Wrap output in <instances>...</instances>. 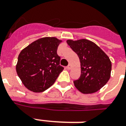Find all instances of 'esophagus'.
Here are the masks:
<instances>
[{
	"label": "esophagus",
	"instance_id": "esophagus-1",
	"mask_svg": "<svg viewBox=\"0 0 126 126\" xmlns=\"http://www.w3.org/2000/svg\"><path fill=\"white\" fill-rule=\"evenodd\" d=\"M67 70H70V69H71V68H72V65H67Z\"/></svg>",
	"mask_w": 126,
	"mask_h": 126
}]
</instances>
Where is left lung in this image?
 Instances as JSON below:
<instances>
[{"label": "left lung", "instance_id": "1", "mask_svg": "<svg viewBox=\"0 0 126 126\" xmlns=\"http://www.w3.org/2000/svg\"><path fill=\"white\" fill-rule=\"evenodd\" d=\"M67 43L77 54L81 63V77L74 86L83 94H92L109 81L112 63L109 57L94 43L87 39L67 40Z\"/></svg>", "mask_w": 126, "mask_h": 126}]
</instances>
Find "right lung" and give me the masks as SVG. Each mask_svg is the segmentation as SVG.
<instances>
[{"instance_id": "add662e5", "label": "right lung", "mask_w": 126, "mask_h": 126, "mask_svg": "<svg viewBox=\"0 0 126 126\" xmlns=\"http://www.w3.org/2000/svg\"><path fill=\"white\" fill-rule=\"evenodd\" d=\"M62 42L56 37H43L24 48L18 55L16 70L26 88L42 92L55 82L63 67L60 65L57 48Z\"/></svg>"}]
</instances>
